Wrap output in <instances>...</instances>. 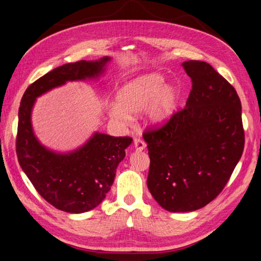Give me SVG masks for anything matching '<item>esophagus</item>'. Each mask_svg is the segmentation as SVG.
Returning a JSON list of instances; mask_svg holds the SVG:
<instances>
[{
    "label": "esophagus",
    "mask_w": 261,
    "mask_h": 261,
    "mask_svg": "<svg viewBox=\"0 0 261 261\" xmlns=\"http://www.w3.org/2000/svg\"><path fill=\"white\" fill-rule=\"evenodd\" d=\"M134 145H135L136 150H143L144 148L146 147V143L144 142L143 140H141V138H135Z\"/></svg>",
    "instance_id": "obj_1"
}]
</instances>
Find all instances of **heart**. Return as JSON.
<instances>
[{
	"mask_svg": "<svg viewBox=\"0 0 261 261\" xmlns=\"http://www.w3.org/2000/svg\"><path fill=\"white\" fill-rule=\"evenodd\" d=\"M165 77L159 72H149L129 80L116 92V102L109 109L115 120L127 123L129 114H145L153 124L169 119L174 113L178 95L174 87L165 85Z\"/></svg>",
	"mask_w": 261,
	"mask_h": 261,
	"instance_id": "1",
	"label": "heart"
}]
</instances>
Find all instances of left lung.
<instances>
[{
	"instance_id": "obj_1",
	"label": "left lung",
	"mask_w": 261,
	"mask_h": 261,
	"mask_svg": "<svg viewBox=\"0 0 261 261\" xmlns=\"http://www.w3.org/2000/svg\"><path fill=\"white\" fill-rule=\"evenodd\" d=\"M192 80L187 105L144 130L147 187L163 209L195 211L221 193L241 158L245 130L236 89L204 61L182 63Z\"/></svg>"
}]
</instances>
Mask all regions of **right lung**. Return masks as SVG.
I'll return each mask as SVG.
<instances>
[{
	"mask_svg": "<svg viewBox=\"0 0 261 261\" xmlns=\"http://www.w3.org/2000/svg\"><path fill=\"white\" fill-rule=\"evenodd\" d=\"M111 60H80L58 67L28 87L19 108L16 155L23 172L42 198L69 213L92 210L105 199L114 183L116 169L125 158L133 138L114 137L100 133L84 146L68 154L52 152L33 134L31 112L37 97L67 82L97 78Z\"/></svg>",
	"mask_w": 261,
	"mask_h": 261,
	"instance_id": "right-lung-1",
	"label": "right lung"
}]
</instances>
